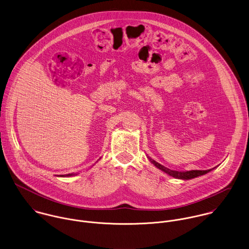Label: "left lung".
I'll return each mask as SVG.
<instances>
[{"label":"left lung","mask_w":249,"mask_h":249,"mask_svg":"<svg viewBox=\"0 0 249 249\" xmlns=\"http://www.w3.org/2000/svg\"><path fill=\"white\" fill-rule=\"evenodd\" d=\"M147 158L149 159L150 161L156 166L158 167L160 170L163 171L164 173H166L167 175L171 176V177H174L176 179H180V180H191V179H194V178H196L199 176H202V175H205L207 173H209L210 171H212L213 169H214L215 167L213 168H211V169H208V170H189V171H177V170H172V169H169L165 166H163L162 164L157 162L155 160H153L151 157H149L147 155Z\"/></svg>","instance_id":"8db88e82"}]
</instances>
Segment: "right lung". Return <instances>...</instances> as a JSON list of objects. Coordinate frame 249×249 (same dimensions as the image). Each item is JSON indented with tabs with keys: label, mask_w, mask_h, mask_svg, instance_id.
I'll list each match as a JSON object with an SVG mask.
<instances>
[{
	"label": "right lung",
	"mask_w": 249,
	"mask_h": 249,
	"mask_svg": "<svg viewBox=\"0 0 249 249\" xmlns=\"http://www.w3.org/2000/svg\"><path fill=\"white\" fill-rule=\"evenodd\" d=\"M100 159H101V158H100ZM78 174H79V173H78ZM78 174H77V173H76V174H75V173H71V174H67V175L62 176V177H71V176H75V175H78Z\"/></svg>",
	"instance_id": "add662e5"
}]
</instances>
